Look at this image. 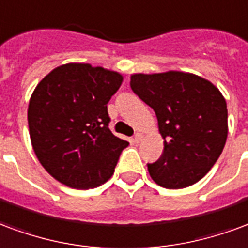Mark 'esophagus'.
<instances>
[{"label":"esophagus","mask_w":248,"mask_h":248,"mask_svg":"<svg viewBox=\"0 0 248 248\" xmlns=\"http://www.w3.org/2000/svg\"><path fill=\"white\" fill-rule=\"evenodd\" d=\"M142 139H144V135H142V133H136V135H135V139H133V141L139 144V142H141Z\"/></svg>","instance_id":"esophagus-1"}]
</instances>
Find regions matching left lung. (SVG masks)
Wrapping results in <instances>:
<instances>
[{
	"instance_id": "8db88e82",
	"label": "left lung",
	"mask_w": 248,
	"mask_h": 248,
	"mask_svg": "<svg viewBox=\"0 0 248 248\" xmlns=\"http://www.w3.org/2000/svg\"><path fill=\"white\" fill-rule=\"evenodd\" d=\"M131 87L153 108L164 151L148 165L152 180L166 189L194 185L209 173L226 144L227 104L210 80L191 72L132 74Z\"/></svg>"
}]
</instances>
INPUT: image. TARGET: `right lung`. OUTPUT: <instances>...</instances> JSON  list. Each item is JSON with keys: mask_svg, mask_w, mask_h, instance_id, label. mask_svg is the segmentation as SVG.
<instances>
[{"mask_svg": "<svg viewBox=\"0 0 248 248\" xmlns=\"http://www.w3.org/2000/svg\"><path fill=\"white\" fill-rule=\"evenodd\" d=\"M120 72L88 63H66L50 71L32 91L29 133L41 165L57 181L92 189L113 174L129 142L108 128L107 103L123 83Z\"/></svg>", "mask_w": 248, "mask_h": 248, "instance_id": "right-lung-1", "label": "right lung"}]
</instances>
